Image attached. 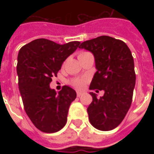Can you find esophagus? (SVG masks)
Returning a JSON list of instances; mask_svg holds the SVG:
<instances>
[{"mask_svg": "<svg viewBox=\"0 0 154 154\" xmlns=\"http://www.w3.org/2000/svg\"><path fill=\"white\" fill-rule=\"evenodd\" d=\"M83 95V92H80V91H79V92H77V96L78 97H80V96H82Z\"/></svg>", "mask_w": 154, "mask_h": 154, "instance_id": "esophagus-1", "label": "esophagus"}]
</instances>
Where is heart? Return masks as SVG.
Masks as SVG:
<instances>
[{"label":"heart","mask_w":154,"mask_h":154,"mask_svg":"<svg viewBox=\"0 0 154 154\" xmlns=\"http://www.w3.org/2000/svg\"><path fill=\"white\" fill-rule=\"evenodd\" d=\"M83 53V52H82ZM70 84L75 88H82L86 84V80L83 78H76L70 81Z\"/></svg>","instance_id":"obj_1"}]
</instances>
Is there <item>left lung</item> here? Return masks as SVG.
I'll return each instance as SVG.
<instances>
[{
	"label": "left lung",
	"mask_w": 154,
	"mask_h": 154,
	"mask_svg": "<svg viewBox=\"0 0 154 154\" xmlns=\"http://www.w3.org/2000/svg\"><path fill=\"white\" fill-rule=\"evenodd\" d=\"M79 48L92 52L95 59L97 72L89 89L104 91L100 98L90 92L92 101L87 108L89 121L99 130L114 129L124 119L132 103L135 73L131 51L123 41L109 36L85 41Z\"/></svg>",
	"instance_id": "obj_1"
}]
</instances>
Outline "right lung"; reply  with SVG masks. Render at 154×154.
<instances>
[{
  "label": "right lung",
  "instance_id": "obj_1",
  "mask_svg": "<svg viewBox=\"0 0 154 154\" xmlns=\"http://www.w3.org/2000/svg\"><path fill=\"white\" fill-rule=\"evenodd\" d=\"M80 44L73 41L58 45L38 38L24 45L19 51L17 74L24 108L35 127L42 132H57L67 122L68 109L76 98V92L64 86L56 92L50 84L63 62Z\"/></svg>",
  "mask_w": 154,
  "mask_h": 154
}]
</instances>
